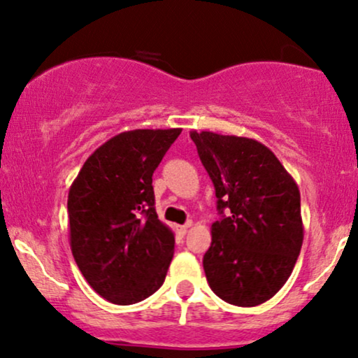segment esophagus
I'll use <instances>...</instances> for the list:
<instances>
[{
    "label": "esophagus",
    "instance_id": "esophagus-1",
    "mask_svg": "<svg viewBox=\"0 0 358 358\" xmlns=\"http://www.w3.org/2000/svg\"><path fill=\"white\" fill-rule=\"evenodd\" d=\"M192 227V223H187V225H182V227H178V231H180V235H185L188 231V228Z\"/></svg>",
    "mask_w": 358,
    "mask_h": 358
}]
</instances>
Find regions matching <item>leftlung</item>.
Masks as SVG:
<instances>
[{"label": "left lung", "instance_id": "obj_1", "mask_svg": "<svg viewBox=\"0 0 358 358\" xmlns=\"http://www.w3.org/2000/svg\"><path fill=\"white\" fill-rule=\"evenodd\" d=\"M190 136L222 213L203 257L208 285L228 303L255 307L285 285L300 255V190L272 150L253 138L196 130Z\"/></svg>", "mask_w": 358, "mask_h": 358}]
</instances>
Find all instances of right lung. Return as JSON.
Returning <instances> with one entry per match:
<instances>
[{
	"label": "right lung",
	"mask_w": 358,
	"mask_h": 358,
	"mask_svg": "<svg viewBox=\"0 0 358 358\" xmlns=\"http://www.w3.org/2000/svg\"><path fill=\"white\" fill-rule=\"evenodd\" d=\"M182 128L123 131L90 155L68 193L70 245L90 287L116 305L165 282L175 235L158 220L153 171Z\"/></svg>",
	"instance_id": "1"
}]
</instances>
